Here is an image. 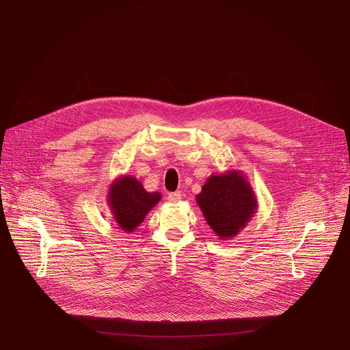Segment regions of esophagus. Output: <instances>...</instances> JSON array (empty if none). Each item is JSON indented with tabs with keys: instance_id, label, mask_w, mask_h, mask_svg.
Masks as SVG:
<instances>
[{
	"instance_id": "esophagus-1",
	"label": "esophagus",
	"mask_w": 350,
	"mask_h": 350,
	"mask_svg": "<svg viewBox=\"0 0 350 350\" xmlns=\"http://www.w3.org/2000/svg\"><path fill=\"white\" fill-rule=\"evenodd\" d=\"M180 198H181V193L180 191L169 193V196H167V200L170 201V203H177V201H180Z\"/></svg>"
}]
</instances>
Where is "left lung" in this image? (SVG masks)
<instances>
[{
    "instance_id": "8db88e82",
    "label": "left lung",
    "mask_w": 350,
    "mask_h": 350,
    "mask_svg": "<svg viewBox=\"0 0 350 350\" xmlns=\"http://www.w3.org/2000/svg\"><path fill=\"white\" fill-rule=\"evenodd\" d=\"M196 201L207 224L223 241L240 234L258 208L248 178L238 170L211 174Z\"/></svg>"
}]
</instances>
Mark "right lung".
Listing matches in <instances>:
<instances>
[{
    "label": "right lung",
    "mask_w": 350,
    "mask_h": 350,
    "mask_svg": "<svg viewBox=\"0 0 350 350\" xmlns=\"http://www.w3.org/2000/svg\"><path fill=\"white\" fill-rule=\"evenodd\" d=\"M161 200L159 191H146L133 176H119L107 191V206L116 226L124 232H133Z\"/></svg>",
    "instance_id": "1"
}]
</instances>
